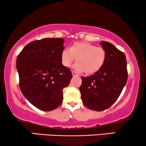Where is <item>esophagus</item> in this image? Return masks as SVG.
Listing matches in <instances>:
<instances>
[{
    "label": "esophagus",
    "mask_w": 146,
    "mask_h": 146,
    "mask_svg": "<svg viewBox=\"0 0 146 146\" xmlns=\"http://www.w3.org/2000/svg\"><path fill=\"white\" fill-rule=\"evenodd\" d=\"M72 76L74 77H75V76H78V74L76 72H74V71H72Z\"/></svg>",
    "instance_id": "1"
}]
</instances>
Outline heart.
I'll use <instances>...</instances> for the list:
<instances>
[{
  "mask_svg": "<svg viewBox=\"0 0 146 146\" xmlns=\"http://www.w3.org/2000/svg\"><path fill=\"white\" fill-rule=\"evenodd\" d=\"M76 58L75 68L86 74H93L102 68L106 60V52L102 47H96L88 42H76L70 49H64L61 54L62 64L70 67Z\"/></svg>",
  "mask_w": 146,
  "mask_h": 146,
  "instance_id": "heart-1",
  "label": "heart"
}]
</instances>
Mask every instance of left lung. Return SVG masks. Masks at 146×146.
Masks as SVG:
<instances>
[{"label":"left lung","mask_w":146,"mask_h":146,"mask_svg":"<svg viewBox=\"0 0 146 146\" xmlns=\"http://www.w3.org/2000/svg\"><path fill=\"white\" fill-rule=\"evenodd\" d=\"M101 45L106 52L105 62L97 72L81 77V98L91 110L101 111L117 101L127 80V61L124 53L107 41Z\"/></svg>","instance_id":"1"}]
</instances>
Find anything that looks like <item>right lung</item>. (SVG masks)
I'll list each match as a JSON object with an SVG mask.
<instances>
[{
	"label": "right lung",
	"instance_id": "right-lung-1",
	"mask_svg": "<svg viewBox=\"0 0 146 146\" xmlns=\"http://www.w3.org/2000/svg\"><path fill=\"white\" fill-rule=\"evenodd\" d=\"M62 38H45L26 45L18 55L16 66L23 94L41 111L58 108L63 101V88L72 74L62 64Z\"/></svg>",
	"mask_w": 146,
	"mask_h": 146
}]
</instances>
